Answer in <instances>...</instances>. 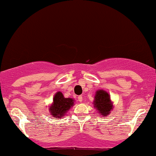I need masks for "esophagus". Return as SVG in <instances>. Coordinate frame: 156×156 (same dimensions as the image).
<instances>
[{
	"label": "esophagus",
	"instance_id": "esophagus-1",
	"mask_svg": "<svg viewBox=\"0 0 156 156\" xmlns=\"http://www.w3.org/2000/svg\"><path fill=\"white\" fill-rule=\"evenodd\" d=\"M78 100L79 101V102H82V101H83V97H82L81 95L78 96Z\"/></svg>",
	"mask_w": 156,
	"mask_h": 156
}]
</instances>
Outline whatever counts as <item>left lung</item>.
Here are the masks:
<instances>
[{"label":"left lung","instance_id":"1","mask_svg":"<svg viewBox=\"0 0 156 156\" xmlns=\"http://www.w3.org/2000/svg\"><path fill=\"white\" fill-rule=\"evenodd\" d=\"M94 105L98 111V114L103 116L108 115L113 108L110 96L103 90H98L96 92Z\"/></svg>","mask_w":156,"mask_h":156}]
</instances>
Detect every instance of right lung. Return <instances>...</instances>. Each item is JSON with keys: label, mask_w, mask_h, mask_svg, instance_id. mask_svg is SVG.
<instances>
[{"label": "right lung", "mask_w": 156, "mask_h": 156, "mask_svg": "<svg viewBox=\"0 0 156 156\" xmlns=\"http://www.w3.org/2000/svg\"><path fill=\"white\" fill-rule=\"evenodd\" d=\"M74 101L72 98H65L61 92H57L53 98V103L50 107L52 117L61 118L64 117L67 112L73 105Z\"/></svg>", "instance_id": "right-lung-1"}]
</instances>
